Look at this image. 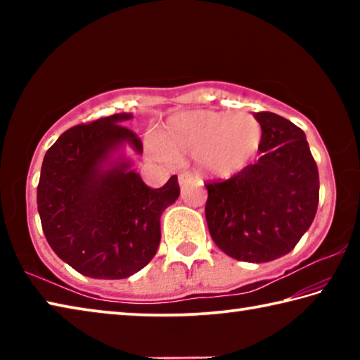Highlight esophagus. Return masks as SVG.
I'll return each instance as SVG.
<instances>
[{
    "instance_id": "34e87169",
    "label": "esophagus",
    "mask_w": 360,
    "mask_h": 360,
    "mask_svg": "<svg viewBox=\"0 0 360 360\" xmlns=\"http://www.w3.org/2000/svg\"><path fill=\"white\" fill-rule=\"evenodd\" d=\"M192 181V176L191 174H179V178H178V182H179V186L181 187H184V186H187L188 182Z\"/></svg>"
}]
</instances>
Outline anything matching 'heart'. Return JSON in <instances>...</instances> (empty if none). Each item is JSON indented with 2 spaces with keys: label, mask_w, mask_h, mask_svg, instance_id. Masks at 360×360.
<instances>
[{
  "label": "heart",
  "mask_w": 360,
  "mask_h": 360,
  "mask_svg": "<svg viewBox=\"0 0 360 360\" xmlns=\"http://www.w3.org/2000/svg\"><path fill=\"white\" fill-rule=\"evenodd\" d=\"M260 144L262 127L254 115L197 109L169 117L150 150L158 158L192 154L205 174L227 179L251 165Z\"/></svg>",
  "instance_id": "obj_1"
}]
</instances>
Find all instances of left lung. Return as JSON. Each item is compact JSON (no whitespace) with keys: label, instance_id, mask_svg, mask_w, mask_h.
<instances>
[{"label":"left lung","instance_id":"obj_1","mask_svg":"<svg viewBox=\"0 0 360 360\" xmlns=\"http://www.w3.org/2000/svg\"><path fill=\"white\" fill-rule=\"evenodd\" d=\"M262 157L224 182L206 184L212 241L241 262H271L300 241L319 202L318 167L303 130L273 112H255Z\"/></svg>","mask_w":360,"mask_h":360}]
</instances>
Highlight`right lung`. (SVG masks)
Instances as JSON below:
<instances>
[{
	"mask_svg": "<svg viewBox=\"0 0 360 360\" xmlns=\"http://www.w3.org/2000/svg\"><path fill=\"white\" fill-rule=\"evenodd\" d=\"M119 112L66 130L46 152L38 212L52 251L84 276L124 279L154 257L160 217L179 197L178 178L150 188L127 149L143 144Z\"/></svg>",
	"mask_w": 360,
	"mask_h": 360,
	"instance_id": "obj_1",
	"label": "right lung"
}]
</instances>
